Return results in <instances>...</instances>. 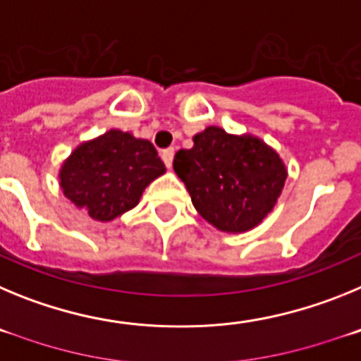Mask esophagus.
<instances>
[{
	"instance_id": "esophagus-1",
	"label": "esophagus",
	"mask_w": 361,
	"mask_h": 361,
	"mask_svg": "<svg viewBox=\"0 0 361 361\" xmlns=\"http://www.w3.org/2000/svg\"><path fill=\"white\" fill-rule=\"evenodd\" d=\"M173 155H175V149L173 148L162 149V152H161L162 161H164V164L168 166V168H171V162H173Z\"/></svg>"
}]
</instances>
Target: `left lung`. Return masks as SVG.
<instances>
[{
    "instance_id": "obj_1",
    "label": "left lung",
    "mask_w": 361,
    "mask_h": 361,
    "mask_svg": "<svg viewBox=\"0 0 361 361\" xmlns=\"http://www.w3.org/2000/svg\"><path fill=\"white\" fill-rule=\"evenodd\" d=\"M173 170L199 215L233 235L262 224L288 178L286 162L260 137L228 133L219 126L193 135V148L178 149Z\"/></svg>"
}]
</instances>
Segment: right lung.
Masks as SVG:
<instances>
[{
  "instance_id": "right-lung-1",
  "label": "right lung",
  "mask_w": 361,
  "mask_h": 361,
  "mask_svg": "<svg viewBox=\"0 0 361 361\" xmlns=\"http://www.w3.org/2000/svg\"><path fill=\"white\" fill-rule=\"evenodd\" d=\"M164 173L152 142L111 128L75 146L57 177L75 208L97 222H111L135 208L146 186Z\"/></svg>"
}]
</instances>
